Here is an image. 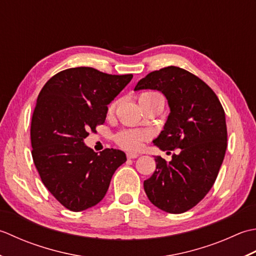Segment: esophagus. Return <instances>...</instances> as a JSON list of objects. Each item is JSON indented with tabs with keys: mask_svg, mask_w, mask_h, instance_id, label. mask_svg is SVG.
<instances>
[{
	"mask_svg": "<svg viewBox=\"0 0 256 256\" xmlns=\"http://www.w3.org/2000/svg\"><path fill=\"white\" fill-rule=\"evenodd\" d=\"M138 157H139V154H136V152H128L127 154V158L128 159H136V158H138Z\"/></svg>",
	"mask_w": 256,
	"mask_h": 256,
	"instance_id": "esophagus-1",
	"label": "esophagus"
}]
</instances>
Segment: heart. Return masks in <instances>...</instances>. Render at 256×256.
I'll list each match as a JSON object with an SVG mask.
<instances>
[{
    "mask_svg": "<svg viewBox=\"0 0 256 256\" xmlns=\"http://www.w3.org/2000/svg\"><path fill=\"white\" fill-rule=\"evenodd\" d=\"M152 98H162L160 94L156 92H146L140 94L139 102H144V100ZM114 108V104L109 106V110ZM150 138V132L148 130H139V129H126L119 132L116 136V142L118 144L127 150H138L142 148L144 142Z\"/></svg>",
    "mask_w": 256,
    "mask_h": 256,
    "instance_id": "1",
    "label": "heart"
}]
</instances>
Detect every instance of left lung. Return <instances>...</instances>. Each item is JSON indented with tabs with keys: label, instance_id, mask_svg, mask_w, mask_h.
<instances>
[{
	"label": "left lung",
	"instance_id": "left-lung-1",
	"mask_svg": "<svg viewBox=\"0 0 256 256\" xmlns=\"http://www.w3.org/2000/svg\"><path fill=\"white\" fill-rule=\"evenodd\" d=\"M142 90L162 92L170 108L154 144L179 151L169 162L154 156L157 166L144 181V192L160 210L179 214L196 206L214 184L226 150V114L214 92L179 67L149 72L134 87Z\"/></svg>",
	"mask_w": 256,
	"mask_h": 256
}]
</instances>
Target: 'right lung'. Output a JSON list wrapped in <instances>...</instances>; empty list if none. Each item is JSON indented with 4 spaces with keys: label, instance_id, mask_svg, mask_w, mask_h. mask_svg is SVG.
Instances as JSON below:
<instances>
[{
    "label": "right lung",
    "instance_id": "obj_1",
    "mask_svg": "<svg viewBox=\"0 0 256 256\" xmlns=\"http://www.w3.org/2000/svg\"><path fill=\"white\" fill-rule=\"evenodd\" d=\"M132 75H109L92 67L60 72L42 88L30 124L32 157L42 182L70 211L100 202L126 154L85 144L88 132L105 122L108 105Z\"/></svg>",
    "mask_w": 256,
    "mask_h": 256
}]
</instances>
